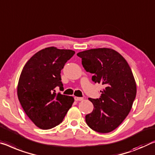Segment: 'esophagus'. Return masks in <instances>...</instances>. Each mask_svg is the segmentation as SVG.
<instances>
[{
	"instance_id": "esophagus-1",
	"label": "esophagus",
	"mask_w": 155,
	"mask_h": 155,
	"mask_svg": "<svg viewBox=\"0 0 155 155\" xmlns=\"http://www.w3.org/2000/svg\"><path fill=\"white\" fill-rule=\"evenodd\" d=\"M83 99V98L82 97H74V100L77 101H82Z\"/></svg>"
}]
</instances>
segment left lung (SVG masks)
Returning a JSON list of instances; mask_svg holds the SVG:
<instances>
[{"label": "left lung", "mask_w": 155, "mask_h": 155, "mask_svg": "<svg viewBox=\"0 0 155 155\" xmlns=\"http://www.w3.org/2000/svg\"><path fill=\"white\" fill-rule=\"evenodd\" d=\"M77 56L81 58L85 70L93 74V81L105 87L99 99H88L94 110L85 116V121L93 130L108 133L126 119L136 97L137 85L131 68L112 49H91Z\"/></svg>", "instance_id": "left-lung-1"}]
</instances>
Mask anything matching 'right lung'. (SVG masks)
<instances>
[{
    "label": "right lung",
    "mask_w": 155,
    "mask_h": 155,
    "mask_svg": "<svg viewBox=\"0 0 155 155\" xmlns=\"http://www.w3.org/2000/svg\"><path fill=\"white\" fill-rule=\"evenodd\" d=\"M75 54L50 47L31 56L22 70L17 94L25 112L39 128L48 130L63 121L74 98L56 93L63 89L61 71Z\"/></svg>",
    "instance_id": "add662e5"
}]
</instances>
